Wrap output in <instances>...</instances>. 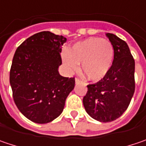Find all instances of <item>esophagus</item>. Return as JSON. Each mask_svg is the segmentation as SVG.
<instances>
[{
	"label": "esophagus",
	"mask_w": 146,
	"mask_h": 146,
	"mask_svg": "<svg viewBox=\"0 0 146 146\" xmlns=\"http://www.w3.org/2000/svg\"><path fill=\"white\" fill-rule=\"evenodd\" d=\"M75 82H76V83H78V82H81L82 81H81V80H80L79 78H77L75 79Z\"/></svg>",
	"instance_id": "obj_1"
}]
</instances>
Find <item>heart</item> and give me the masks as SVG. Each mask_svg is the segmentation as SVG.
<instances>
[{"mask_svg": "<svg viewBox=\"0 0 146 146\" xmlns=\"http://www.w3.org/2000/svg\"><path fill=\"white\" fill-rule=\"evenodd\" d=\"M64 64L70 70L76 71L82 63V72L90 81L102 79L110 70L114 48L110 41L100 37H90L74 44L71 50L62 53Z\"/></svg>", "mask_w": 146, "mask_h": 146, "instance_id": "b5f03b06", "label": "heart"}]
</instances>
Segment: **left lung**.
<instances>
[{
    "instance_id": "obj_1",
    "label": "left lung",
    "mask_w": 146,
    "mask_h": 146,
    "mask_svg": "<svg viewBox=\"0 0 146 146\" xmlns=\"http://www.w3.org/2000/svg\"><path fill=\"white\" fill-rule=\"evenodd\" d=\"M114 48V59L109 73L99 82L88 84L83 97L86 113L94 119L108 123L127 110L135 92V60L127 44L107 33Z\"/></svg>"
}]
</instances>
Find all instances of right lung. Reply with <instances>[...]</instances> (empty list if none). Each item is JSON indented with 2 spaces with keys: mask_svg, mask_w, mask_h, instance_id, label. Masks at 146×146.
Listing matches in <instances>:
<instances>
[{
  "mask_svg": "<svg viewBox=\"0 0 146 146\" xmlns=\"http://www.w3.org/2000/svg\"><path fill=\"white\" fill-rule=\"evenodd\" d=\"M67 39L44 31L31 36L17 48L10 71L13 98L19 110L36 123L60 115L74 78L60 75L61 46Z\"/></svg>",
  "mask_w": 146,
  "mask_h": 146,
  "instance_id": "add662e5",
  "label": "right lung"
}]
</instances>
